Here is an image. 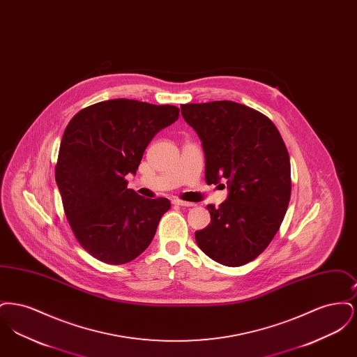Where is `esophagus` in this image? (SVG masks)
Listing matches in <instances>:
<instances>
[{
    "label": "esophagus",
    "mask_w": 357,
    "mask_h": 357,
    "mask_svg": "<svg viewBox=\"0 0 357 357\" xmlns=\"http://www.w3.org/2000/svg\"><path fill=\"white\" fill-rule=\"evenodd\" d=\"M174 204L176 206H183V207H194V202H186V201H181V199H174Z\"/></svg>",
    "instance_id": "esophagus-1"
}]
</instances>
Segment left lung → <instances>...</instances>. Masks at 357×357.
<instances>
[{"mask_svg": "<svg viewBox=\"0 0 357 357\" xmlns=\"http://www.w3.org/2000/svg\"><path fill=\"white\" fill-rule=\"evenodd\" d=\"M199 136L207 185L226 181L229 195L207 206L211 222L195 231L204 255L226 266L253 261L278 231L290 199V159L272 120L239 102L182 104Z\"/></svg>", "mask_w": 357, "mask_h": 357, "instance_id": "obj_1", "label": "left lung"}]
</instances>
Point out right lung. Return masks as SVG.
I'll list each match as a JSON object with an SVG mask.
<instances>
[{"label": "right lung", "mask_w": 357, "mask_h": 357, "mask_svg": "<svg viewBox=\"0 0 357 357\" xmlns=\"http://www.w3.org/2000/svg\"><path fill=\"white\" fill-rule=\"evenodd\" d=\"M179 116L175 105L114 99L89 105L69 121L60 143L56 183L79 243L99 261L121 265L151 243L167 198L127 188L144 150Z\"/></svg>", "instance_id": "right-lung-1"}]
</instances>
